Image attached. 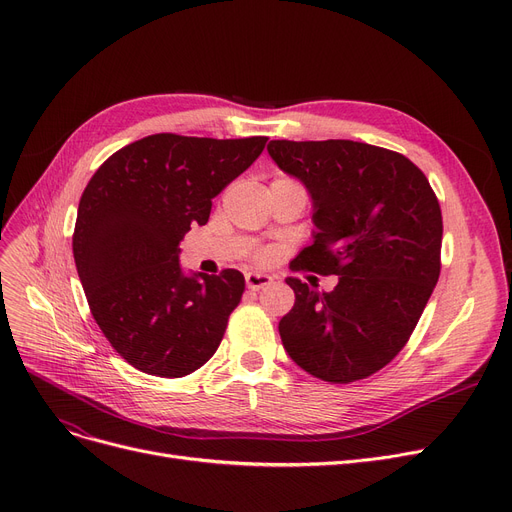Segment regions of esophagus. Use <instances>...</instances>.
I'll use <instances>...</instances> for the list:
<instances>
[{"label": "esophagus", "instance_id": "1", "mask_svg": "<svg viewBox=\"0 0 512 512\" xmlns=\"http://www.w3.org/2000/svg\"><path fill=\"white\" fill-rule=\"evenodd\" d=\"M245 280H247V288H251V290H259V288H265V286L272 284V276L259 274V272H249L245 276Z\"/></svg>", "mask_w": 512, "mask_h": 512}]
</instances>
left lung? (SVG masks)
<instances>
[{
	"label": "left lung",
	"mask_w": 512,
	"mask_h": 512,
	"mask_svg": "<svg viewBox=\"0 0 512 512\" xmlns=\"http://www.w3.org/2000/svg\"><path fill=\"white\" fill-rule=\"evenodd\" d=\"M278 168L313 201V245L299 265L338 276L330 292L286 278L280 319L290 359L348 384L386 367L407 344L440 278L442 211L425 174L396 151L357 141H270Z\"/></svg>",
	"instance_id": "obj_1"
}]
</instances>
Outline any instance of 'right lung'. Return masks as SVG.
I'll return each instance as SVG.
<instances>
[{"mask_svg":"<svg viewBox=\"0 0 512 512\" xmlns=\"http://www.w3.org/2000/svg\"><path fill=\"white\" fill-rule=\"evenodd\" d=\"M265 143L151 134L107 157L89 180L74 263L97 326L132 367L182 378L218 351L245 278L236 270L186 276L178 245L191 226L207 224L211 199Z\"/></svg>","mask_w":512,"mask_h":512,"instance_id":"right-lung-1","label":"right lung"}]
</instances>
